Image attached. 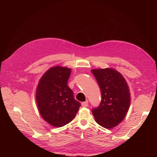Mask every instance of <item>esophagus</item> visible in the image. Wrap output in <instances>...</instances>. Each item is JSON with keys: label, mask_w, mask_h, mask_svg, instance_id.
I'll return each instance as SVG.
<instances>
[{"label": "esophagus", "mask_w": 157, "mask_h": 157, "mask_svg": "<svg viewBox=\"0 0 157 157\" xmlns=\"http://www.w3.org/2000/svg\"><path fill=\"white\" fill-rule=\"evenodd\" d=\"M88 100H86V101H84V102L82 103V107H86L88 106Z\"/></svg>", "instance_id": "esophagus-1"}]
</instances>
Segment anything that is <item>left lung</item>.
Returning <instances> with one entry per match:
<instances>
[{"instance_id": "1", "label": "left lung", "mask_w": 157, "mask_h": 157, "mask_svg": "<svg viewBox=\"0 0 157 157\" xmlns=\"http://www.w3.org/2000/svg\"><path fill=\"white\" fill-rule=\"evenodd\" d=\"M101 90V101L92 109L95 121L110 129L123 121L129 109L131 98L129 86L122 75L113 68L92 69Z\"/></svg>"}]
</instances>
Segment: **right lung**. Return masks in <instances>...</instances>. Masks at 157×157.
Instances as JSON below:
<instances>
[{
  "instance_id": "obj_1",
  "label": "right lung",
  "mask_w": 157,
  "mask_h": 157,
  "mask_svg": "<svg viewBox=\"0 0 157 157\" xmlns=\"http://www.w3.org/2000/svg\"><path fill=\"white\" fill-rule=\"evenodd\" d=\"M70 68L55 66L39 80L36 89V102L42 118L54 127H61L72 121L80 107L73 90L67 85Z\"/></svg>"
}]
</instances>
